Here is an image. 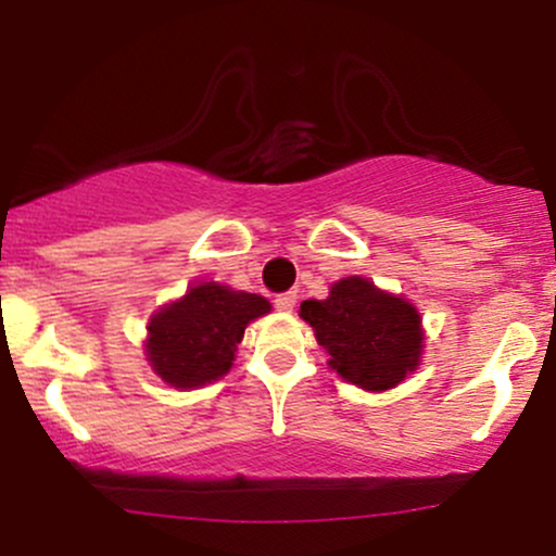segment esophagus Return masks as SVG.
I'll list each match as a JSON object with an SVG mask.
<instances>
[{"label": "esophagus", "instance_id": "34e87169", "mask_svg": "<svg viewBox=\"0 0 556 556\" xmlns=\"http://www.w3.org/2000/svg\"><path fill=\"white\" fill-rule=\"evenodd\" d=\"M298 303V292H282V295L274 298V305H277L279 311H285V314H290L292 308H295Z\"/></svg>", "mask_w": 556, "mask_h": 556}]
</instances>
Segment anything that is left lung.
<instances>
[{
  "instance_id": "left-lung-1",
  "label": "left lung",
  "mask_w": 556,
  "mask_h": 556,
  "mask_svg": "<svg viewBox=\"0 0 556 556\" xmlns=\"http://www.w3.org/2000/svg\"><path fill=\"white\" fill-rule=\"evenodd\" d=\"M300 316L331 355L329 366L366 392L397 387L418 368L424 329L416 305L368 279H340L327 300H303Z\"/></svg>"
}]
</instances>
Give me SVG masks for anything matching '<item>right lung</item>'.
Masks as SVG:
<instances>
[{
    "instance_id": "add662e5",
    "label": "right lung",
    "mask_w": 556,
    "mask_h": 556,
    "mask_svg": "<svg viewBox=\"0 0 556 556\" xmlns=\"http://www.w3.org/2000/svg\"><path fill=\"white\" fill-rule=\"evenodd\" d=\"M269 311V300L253 292L219 282L193 285L151 316L146 340L151 368L177 389L212 384L232 368L248 324Z\"/></svg>"
}]
</instances>
